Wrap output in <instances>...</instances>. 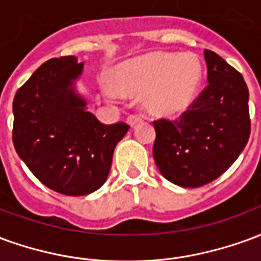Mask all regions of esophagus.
<instances>
[{
	"instance_id": "34e87169",
	"label": "esophagus",
	"mask_w": 261,
	"mask_h": 261,
	"mask_svg": "<svg viewBox=\"0 0 261 261\" xmlns=\"http://www.w3.org/2000/svg\"><path fill=\"white\" fill-rule=\"evenodd\" d=\"M142 121V116L141 114H130L128 117H127V123L133 127V125L138 124V123H141Z\"/></svg>"
}]
</instances>
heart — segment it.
<instances>
[{
  "mask_svg": "<svg viewBox=\"0 0 261 261\" xmlns=\"http://www.w3.org/2000/svg\"><path fill=\"white\" fill-rule=\"evenodd\" d=\"M114 84L121 93H144V106L158 116H176L196 99L202 80V67L196 54L151 53L125 61L114 69ZM116 96L110 86L103 88Z\"/></svg>",
  "mask_w": 261,
  "mask_h": 261,
  "instance_id": "1",
  "label": "heart"
}]
</instances>
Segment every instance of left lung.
I'll use <instances>...</instances> for the list:
<instances>
[{
  "mask_svg": "<svg viewBox=\"0 0 261 261\" xmlns=\"http://www.w3.org/2000/svg\"><path fill=\"white\" fill-rule=\"evenodd\" d=\"M208 85L175 121H153V159L159 172L181 187L215 180L241 155L250 136L249 89L233 67L204 50Z\"/></svg>",
  "mask_w": 261,
  "mask_h": 261,
  "instance_id": "left-lung-1",
  "label": "left lung"
}]
</instances>
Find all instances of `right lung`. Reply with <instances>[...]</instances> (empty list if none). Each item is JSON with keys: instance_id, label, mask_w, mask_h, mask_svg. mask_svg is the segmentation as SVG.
Returning <instances> with one entry per match:
<instances>
[{"instance_id": "right-lung-1", "label": "right lung", "mask_w": 261, "mask_h": 261, "mask_svg": "<svg viewBox=\"0 0 261 261\" xmlns=\"http://www.w3.org/2000/svg\"><path fill=\"white\" fill-rule=\"evenodd\" d=\"M84 63L74 56L42 64L14 97L12 141L19 158L44 186L86 196L106 181L113 151L130 125L103 124L75 91Z\"/></svg>"}]
</instances>
